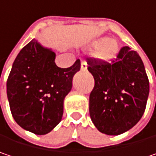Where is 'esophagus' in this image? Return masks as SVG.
I'll return each instance as SVG.
<instances>
[{"label": "esophagus", "instance_id": "obj_1", "mask_svg": "<svg viewBox=\"0 0 156 156\" xmlns=\"http://www.w3.org/2000/svg\"><path fill=\"white\" fill-rule=\"evenodd\" d=\"M87 69V63L85 60H82L81 61V70L82 71H85Z\"/></svg>", "mask_w": 156, "mask_h": 156}]
</instances>
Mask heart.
Here are the masks:
<instances>
[{"label": "heart", "instance_id": "1", "mask_svg": "<svg viewBox=\"0 0 156 156\" xmlns=\"http://www.w3.org/2000/svg\"><path fill=\"white\" fill-rule=\"evenodd\" d=\"M92 47L97 49L94 57L99 61L106 62L111 60L117 55L119 51V43L115 39L108 37H101L92 43Z\"/></svg>", "mask_w": 156, "mask_h": 156}]
</instances>
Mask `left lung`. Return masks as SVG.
<instances>
[{
	"instance_id": "8db88e82",
	"label": "left lung",
	"mask_w": 156,
	"mask_h": 156,
	"mask_svg": "<svg viewBox=\"0 0 156 156\" xmlns=\"http://www.w3.org/2000/svg\"><path fill=\"white\" fill-rule=\"evenodd\" d=\"M87 60L95 80L90 95V115L95 127L106 135L128 131L141 119L149 95L141 58L125 46L112 64Z\"/></svg>"
}]
</instances>
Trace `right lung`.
Returning a JSON list of instances; mask_svg holds the SVG:
<instances>
[{
	"mask_svg": "<svg viewBox=\"0 0 156 156\" xmlns=\"http://www.w3.org/2000/svg\"><path fill=\"white\" fill-rule=\"evenodd\" d=\"M55 58L53 50L33 39L17 54L7 81L12 116L21 128L36 135L49 133L60 122L64 99L81 68L79 59L71 67L60 68Z\"/></svg>",
	"mask_w": 156,
	"mask_h": 156,
	"instance_id": "1",
	"label": "right lung"
}]
</instances>
